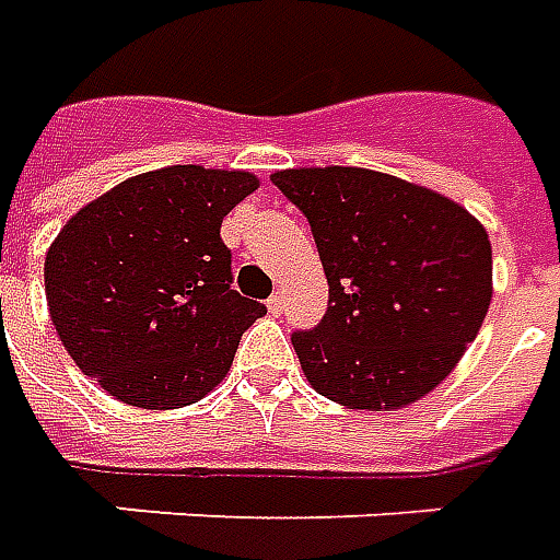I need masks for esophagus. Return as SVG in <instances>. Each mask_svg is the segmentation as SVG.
Instances as JSON below:
<instances>
[{"mask_svg":"<svg viewBox=\"0 0 560 560\" xmlns=\"http://www.w3.org/2000/svg\"><path fill=\"white\" fill-rule=\"evenodd\" d=\"M283 307H287V299H283L280 292H273L271 299H268V313H271V316H280Z\"/></svg>","mask_w":560,"mask_h":560,"instance_id":"esophagus-1","label":"esophagus"}]
</instances>
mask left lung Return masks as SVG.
<instances>
[{
	"label": "left lung",
	"mask_w": 560,
	"mask_h": 560,
	"mask_svg": "<svg viewBox=\"0 0 560 560\" xmlns=\"http://www.w3.org/2000/svg\"><path fill=\"white\" fill-rule=\"evenodd\" d=\"M273 186L307 217L328 311L295 331L301 371L350 410H400L438 388L491 304V244L434 189L350 165L287 168Z\"/></svg>",
	"instance_id": "8db88e82"
}]
</instances>
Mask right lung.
Wrapping results in <instances>:
<instances>
[{
  "instance_id": "obj_1",
  "label": "right lung",
  "mask_w": 560,
  "mask_h": 560,
  "mask_svg": "<svg viewBox=\"0 0 560 560\" xmlns=\"http://www.w3.org/2000/svg\"><path fill=\"white\" fill-rule=\"evenodd\" d=\"M249 172L168 165L83 205L45 259L50 323L83 374L122 404L177 410L223 383L265 304L232 289L220 225Z\"/></svg>"
}]
</instances>
